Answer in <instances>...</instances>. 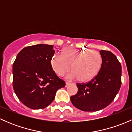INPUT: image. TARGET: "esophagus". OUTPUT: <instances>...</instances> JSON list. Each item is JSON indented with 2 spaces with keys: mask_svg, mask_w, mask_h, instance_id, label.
Returning <instances> with one entry per match:
<instances>
[{
  "mask_svg": "<svg viewBox=\"0 0 132 132\" xmlns=\"http://www.w3.org/2000/svg\"><path fill=\"white\" fill-rule=\"evenodd\" d=\"M71 84V83L70 82H66V87H68V86H69V85Z\"/></svg>",
  "mask_w": 132,
  "mask_h": 132,
  "instance_id": "1",
  "label": "esophagus"
}]
</instances>
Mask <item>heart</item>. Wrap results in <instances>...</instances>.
I'll return each mask as SVG.
<instances>
[{"instance_id": "obj_1", "label": "heart", "mask_w": 132, "mask_h": 132, "mask_svg": "<svg viewBox=\"0 0 132 132\" xmlns=\"http://www.w3.org/2000/svg\"><path fill=\"white\" fill-rule=\"evenodd\" d=\"M86 55H88L87 61L84 63L81 59ZM50 64L54 72L59 76L63 75L70 71L71 67L73 71L66 75V78H78L81 82H87L94 78L99 72L102 64V57L98 52L94 50L66 48L64 49L62 55L55 54L52 57Z\"/></svg>"}]
</instances>
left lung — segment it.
Returning <instances> with one entry per match:
<instances>
[{"instance_id":"1","label":"left lung","mask_w":132,"mask_h":132,"mask_svg":"<svg viewBox=\"0 0 132 132\" xmlns=\"http://www.w3.org/2000/svg\"><path fill=\"white\" fill-rule=\"evenodd\" d=\"M102 64L90 82L77 84L78 92L70 97L72 104L85 112L98 111L107 107L115 98L121 85V65L110 51H100Z\"/></svg>"}]
</instances>
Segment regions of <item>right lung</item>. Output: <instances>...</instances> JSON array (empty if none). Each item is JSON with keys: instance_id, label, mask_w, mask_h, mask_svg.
Returning a JSON list of instances; mask_svg holds the SVG:
<instances>
[{"instance_id": "obj_1", "label": "right lung", "mask_w": 132, "mask_h": 132, "mask_svg": "<svg viewBox=\"0 0 132 132\" xmlns=\"http://www.w3.org/2000/svg\"><path fill=\"white\" fill-rule=\"evenodd\" d=\"M53 45L39 44L25 47L13 65V86L20 102L32 109H41L54 101L65 82L50 64L55 54Z\"/></svg>"}]
</instances>
